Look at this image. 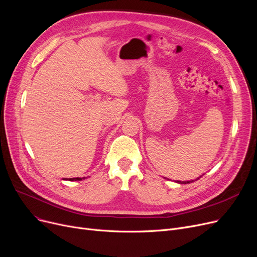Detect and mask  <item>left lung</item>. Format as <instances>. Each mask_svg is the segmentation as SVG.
<instances>
[{
    "mask_svg": "<svg viewBox=\"0 0 257 257\" xmlns=\"http://www.w3.org/2000/svg\"><path fill=\"white\" fill-rule=\"evenodd\" d=\"M200 177H201V176H200ZM200 177H199V178H200ZM199 178H197L196 180H198ZM193 181H194V180H191V181H177V182H178V183H181V184H186V183H191V182H193Z\"/></svg>",
    "mask_w": 257,
    "mask_h": 257,
    "instance_id": "8db88e82",
    "label": "left lung"
}]
</instances>
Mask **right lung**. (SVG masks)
Masks as SVG:
<instances>
[{"mask_svg":"<svg viewBox=\"0 0 257 257\" xmlns=\"http://www.w3.org/2000/svg\"><path fill=\"white\" fill-rule=\"evenodd\" d=\"M82 179H85V177H83V178H79V177H77V178H70V179H65V180H70V181H79V180H82Z\"/></svg>","mask_w":257,"mask_h":257,"instance_id":"add662e5","label":"right lung"}]
</instances>
